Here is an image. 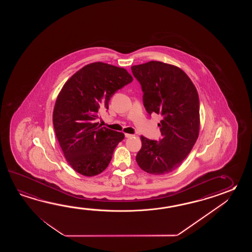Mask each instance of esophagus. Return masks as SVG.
Here are the masks:
<instances>
[{
    "mask_svg": "<svg viewBox=\"0 0 252 252\" xmlns=\"http://www.w3.org/2000/svg\"><path fill=\"white\" fill-rule=\"evenodd\" d=\"M132 136H133L132 134L125 133V138H130Z\"/></svg>",
    "mask_w": 252,
    "mask_h": 252,
    "instance_id": "1",
    "label": "esophagus"
}]
</instances>
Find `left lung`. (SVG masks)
Returning <instances> with one entry per match:
<instances>
[{"label": "left lung", "mask_w": 252, "mask_h": 252, "mask_svg": "<svg viewBox=\"0 0 252 252\" xmlns=\"http://www.w3.org/2000/svg\"><path fill=\"white\" fill-rule=\"evenodd\" d=\"M143 92V104L149 114L162 116L158 141L141 139L136 156L139 167L153 175L175 170L193 149L200 128L197 90L181 68L159 61L131 66Z\"/></svg>", "instance_id": "1"}]
</instances>
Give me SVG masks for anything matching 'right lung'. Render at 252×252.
Listing matches in <instances>:
<instances>
[{"instance_id": "right-lung-1", "label": "right lung", "mask_w": 252, "mask_h": 252, "mask_svg": "<svg viewBox=\"0 0 252 252\" xmlns=\"http://www.w3.org/2000/svg\"><path fill=\"white\" fill-rule=\"evenodd\" d=\"M132 80L124 68L95 62L78 70L62 87L54 107V128L65 159L81 175L94 177L105 170L124 139L123 132L101 128L94 121L115 92Z\"/></svg>"}]
</instances>
